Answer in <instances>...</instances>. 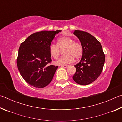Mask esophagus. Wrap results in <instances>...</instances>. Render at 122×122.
Segmentation results:
<instances>
[{"label":"esophagus","instance_id":"1","mask_svg":"<svg viewBox=\"0 0 122 122\" xmlns=\"http://www.w3.org/2000/svg\"><path fill=\"white\" fill-rule=\"evenodd\" d=\"M61 67L65 68H67L69 67V66L68 65H61Z\"/></svg>","mask_w":122,"mask_h":122}]
</instances>
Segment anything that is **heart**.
I'll use <instances>...</instances> for the list:
<instances>
[{
    "instance_id": "1",
    "label": "heart",
    "mask_w": 122,
    "mask_h": 122,
    "mask_svg": "<svg viewBox=\"0 0 122 122\" xmlns=\"http://www.w3.org/2000/svg\"><path fill=\"white\" fill-rule=\"evenodd\" d=\"M65 55L56 61L57 65H64L71 63L74 60V57L77 59L81 56L83 52L82 45L71 37L64 36L60 37L57 40V44H51L49 47V52L51 57L57 59L60 55V50L63 49Z\"/></svg>"
}]
</instances>
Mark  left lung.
<instances>
[{"instance_id":"8db88e82","label":"left lung","mask_w":122,"mask_h":122,"mask_svg":"<svg viewBox=\"0 0 122 122\" xmlns=\"http://www.w3.org/2000/svg\"><path fill=\"white\" fill-rule=\"evenodd\" d=\"M74 34L79 39L83 48L82 57L75 65L74 81L81 85H88L95 81L102 73L105 55L101 43L86 32L76 30Z\"/></svg>"}]
</instances>
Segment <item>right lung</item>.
<instances>
[{
	"label": "right lung",
	"instance_id": "right-lung-1",
	"mask_svg": "<svg viewBox=\"0 0 122 122\" xmlns=\"http://www.w3.org/2000/svg\"><path fill=\"white\" fill-rule=\"evenodd\" d=\"M60 32L34 33L21 44L16 63L22 78L30 85L42 88L52 80L58 66L49 65L51 59L49 47L55 35Z\"/></svg>",
	"mask_w": 122,
	"mask_h": 122
}]
</instances>
